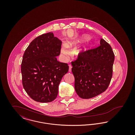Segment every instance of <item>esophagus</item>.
I'll use <instances>...</instances> for the list:
<instances>
[{
	"mask_svg": "<svg viewBox=\"0 0 135 135\" xmlns=\"http://www.w3.org/2000/svg\"><path fill=\"white\" fill-rule=\"evenodd\" d=\"M69 71L71 72V69H72V65L71 64L69 65Z\"/></svg>",
	"mask_w": 135,
	"mask_h": 135,
	"instance_id": "esophagus-1",
	"label": "esophagus"
}]
</instances>
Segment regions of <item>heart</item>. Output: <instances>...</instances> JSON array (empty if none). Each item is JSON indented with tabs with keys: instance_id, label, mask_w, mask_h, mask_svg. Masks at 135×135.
<instances>
[{
	"instance_id": "heart-1",
	"label": "heart",
	"mask_w": 135,
	"mask_h": 135,
	"mask_svg": "<svg viewBox=\"0 0 135 135\" xmlns=\"http://www.w3.org/2000/svg\"><path fill=\"white\" fill-rule=\"evenodd\" d=\"M88 38V37L87 36H84V37H83V39H87ZM80 42V40H77V42ZM76 42H69L68 44H67V45H66H66L63 46L62 47V49H61V52H62V53L63 55H65V56H68V55H69L70 54V51H69V50H68L67 47H70L72 45H74V44H76Z\"/></svg>"
}]
</instances>
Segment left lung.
I'll return each instance as SVG.
<instances>
[{
  "label": "left lung",
  "mask_w": 135,
  "mask_h": 135,
  "mask_svg": "<svg viewBox=\"0 0 135 135\" xmlns=\"http://www.w3.org/2000/svg\"><path fill=\"white\" fill-rule=\"evenodd\" d=\"M114 58L111 46L103 38L98 47L79 53L71 64L75 90L79 97L90 99L107 89L112 76Z\"/></svg>",
  "instance_id": "1"
}]
</instances>
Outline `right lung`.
Segmentation results:
<instances>
[{"label": "right lung", "mask_w": 135, "mask_h": 135, "mask_svg": "<svg viewBox=\"0 0 135 135\" xmlns=\"http://www.w3.org/2000/svg\"><path fill=\"white\" fill-rule=\"evenodd\" d=\"M62 41L52 32L32 40L26 49L21 63L22 84L34 101L51 102L58 95V87L69 70L68 64L57 61Z\"/></svg>", "instance_id": "obj_1"}]
</instances>
